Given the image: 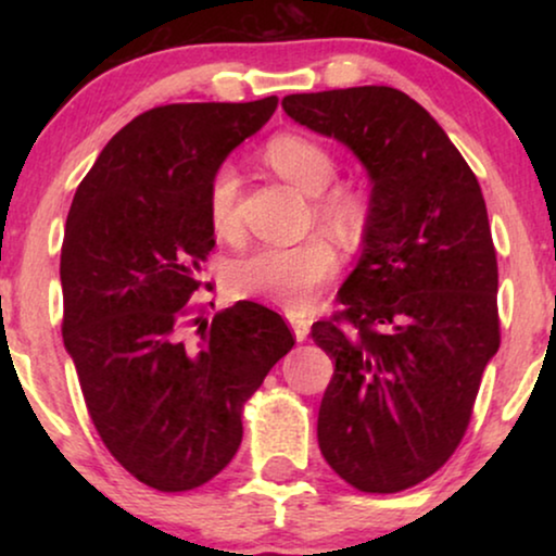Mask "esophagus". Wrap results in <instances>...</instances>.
<instances>
[{
    "label": "esophagus",
    "mask_w": 556,
    "mask_h": 556,
    "mask_svg": "<svg viewBox=\"0 0 556 556\" xmlns=\"http://www.w3.org/2000/svg\"><path fill=\"white\" fill-rule=\"evenodd\" d=\"M286 318H288V324H291V329L295 333V341H306L308 339V331H311L308 316L295 314V311H291V314H286Z\"/></svg>",
    "instance_id": "esophagus-1"
}]
</instances>
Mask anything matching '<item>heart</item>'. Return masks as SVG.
Masks as SVG:
<instances>
[{
  "label": "heart",
  "instance_id": "obj_1",
  "mask_svg": "<svg viewBox=\"0 0 556 556\" xmlns=\"http://www.w3.org/2000/svg\"><path fill=\"white\" fill-rule=\"evenodd\" d=\"M265 164L303 194L316 197V217L333 235L356 240L369 219L367 194L354 185H331L337 177L333 156L321 143L301 134H278L265 143ZM240 177L232 166H219L207 187L210 227L219 238L238 227ZM339 255L329 240L306 238L291 248H257L227 268V286L245 299L306 308L321 286L337 276Z\"/></svg>",
  "mask_w": 556,
  "mask_h": 556
}]
</instances>
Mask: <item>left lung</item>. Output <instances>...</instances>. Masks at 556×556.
Here are the masks:
<instances>
[{
  "instance_id": "left-lung-1",
  "label": "left lung",
  "mask_w": 556,
  "mask_h": 556,
  "mask_svg": "<svg viewBox=\"0 0 556 556\" xmlns=\"http://www.w3.org/2000/svg\"><path fill=\"white\" fill-rule=\"evenodd\" d=\"M295 124L352 149L371 181L344 308L311 326L337 367L318 447L349 485L397 493L466 435L498 352V265L476 174L407 93L362 86L283 98Z\"/></svg>"
}]
</instances>
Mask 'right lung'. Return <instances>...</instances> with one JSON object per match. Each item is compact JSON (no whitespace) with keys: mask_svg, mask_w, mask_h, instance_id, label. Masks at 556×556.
Masks as SVG:
<instances>
[{"mask_svg":"<svg viewBox=\"0 0 556 556\" xmlns=\"http://www.w3.org/2000/svg\"><path fill=\"white\" fill-rule=\"evenodd\" d=\"M276 105L268 96L141 113L105 143L67 212L65 349L105 447L156 491H192L232 460L242 405L295 344L261 303L212 321L189 303L215 248L212 174Z\"/></svg>","mask_w":556,"mask_h":556,"instance_id":"add662e5","label":"right lung"}]
</instances>
